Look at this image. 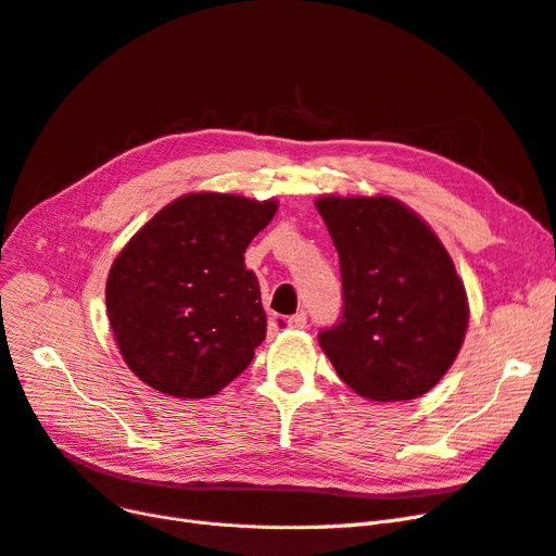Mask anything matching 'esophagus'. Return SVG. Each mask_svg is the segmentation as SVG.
I'll list each match as a JSON object with an SVG mask.
<instances>
[{
	"label": "esophagus",
	"instance_id": "1",
	"mask_svg": "<svg viewBox=\"0 0 556 556\" xmlns=\"http://www.w3.org/2000/svg\"><path fill=\"white\" fill-rule=\"evenodd\" d=\"M287 324H290L292 329H305V327H308V317H305V313H296V315L287 319Z\"/></svg>",
	"mask_w": 556,
	"mask_h": 556
}]
</instances>
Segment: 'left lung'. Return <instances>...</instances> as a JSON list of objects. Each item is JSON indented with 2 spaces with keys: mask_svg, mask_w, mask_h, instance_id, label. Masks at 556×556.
<instances>
[{
  "mask_svg": "<svg viewBox=\"0 0 556 556\" xmlns=\"http://www.w3.org/2000/svg\"><path fill=\"white\" fill-rule=\"evenodd\" d=\"M340 257L342 321L319 348L354 393L402 402L439 384L460 352L469 301L432 227L391 195H321Z\"/></svg>",
  "mask_w": 556,
  "mask_h": 556,
  "instance_id": "obj_1",
  "label": "left lung"
}]
</instances>
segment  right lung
Listing matches in <instances>:
<instances>
[{
    "instance_id": "1",
    "label": "right lung",
    "mask_w": 556,
    "mask_h": 556,
    "mask_svg": "<svg viewBox=\"0 0 556 556\" xmlns=\"http://www.w3.org/2000/svg\"><path fill=\"white\" fill-rule=\"evenodd\" d=\"M276 212L274 198L186 193L114 257L108 319L126 366L147 387L208 397L251 366L266 313L243 253Z\"/></svg>"
}]
</instances>
